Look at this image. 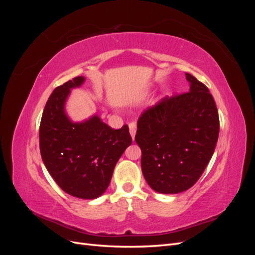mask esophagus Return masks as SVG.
Segmentation results:
<instances>
[{
	"label": "esophagus",
	"mask_w": 255,
	"mask_h": 255,
	"mask_svg": "<svg viewBox=\"0 0 255 255\" xmlns=\"http://www.w3.org/2000/svg\"><path fill=\"white\" fill-rule=\"evenodd\" d=\"M128 128H129V133H130V136H132L133 140H134L135 134H136V123H135V122H129V123H128Z\"/></svg>",
	"instance_id": "1"
}]
</instances>
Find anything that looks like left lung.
I'll return each mask as SVG.
<instances>
[{
  "label": "left lung",
  "mask_w": 255,
  "mask_h": 255,
  "mask_svg": "<svg viewBox=\"0 0 255 255\" xmlns=\"http://www.w3.org/2000/svg\"><path fill=\"white\" fill-rule=\"evenodd\" d=\"M187 92L165 97L137 121L135 140L150 187L160 194L189 189L213 156L219 134L218 110L210 90L194 75Z\"/></svg>",
  "instance_id": "left-lung-1"
}]
</instances>
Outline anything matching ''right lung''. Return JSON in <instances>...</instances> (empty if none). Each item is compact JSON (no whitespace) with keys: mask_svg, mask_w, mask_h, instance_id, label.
<instances>
[{"mask_svg":"<svg viewBox=\"0 0 255 255\" xmlns=\"http://www.w3.org/2000/svg\"><path fill=\"white\" fill-rule=\"evenodd\" d=\"M83 76L64 83L51 94L39 127V148L45 168L67 194L96 199L109 187L122 153L132 143L128 127L115 129L94 116L72 123L65 114V101Z\"/></svg>","mask_w":255,"mask_h":255,"instance_id":"add662e5","label":"right lung"}]
</instances>
